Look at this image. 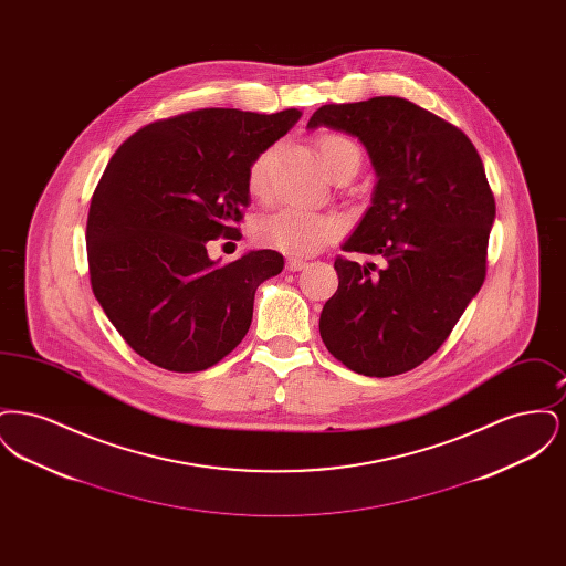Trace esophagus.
Masks as SVG:
<instances>
[{
	"label": "esophagus",
	"mask_w": 566,
	"mask_h": 566,
	"mask_svg": "<svg viewBox=\"0 0 566 566\" xmlns=\"http://www.w3.org/2000/svg\"><path fill=\"white\" fill-rule=\"evenodd\" d=\"M307 268V263L305 261H301V259H289L286 261V270L289 271H301Z\"/></svg>",
	"instance_id": "esophagus-1"
}]
</instances>
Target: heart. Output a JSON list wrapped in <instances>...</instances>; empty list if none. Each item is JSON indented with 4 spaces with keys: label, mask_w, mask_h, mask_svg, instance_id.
<instances>
[{
    "label": "heart",
    "mask_w": 566,
    "mask_h": 566,
    "mask_svg": "<svg viewBox=\"0 0 566 566\" xmlns=\"http://www.w3.org/2000/svg\"><path fill=\"white\" fill-rule=\"evenodd\" d=\"M318 157L328 171L335 163L348 157L358 159L356 144L342 134H323L316 142ZM277 146L263 148L248 165V190L254 197H263L270 190L271 165L275 161ZM344 229L342 218L326 212H307L296 208H282L263 216L256 227V240L291 256H312L333 242Z\"/></svg>",
    "instance_id": "heart-1"
}]
</instances>
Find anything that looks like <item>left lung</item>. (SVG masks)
<instances>
[{
	"mask_svg": "<svg viewBox=\"0 0 566 566\" xmlns=\"http://www.w3.org/2000/svg\"><path fill=\"white\" fill-rule=\"evenodd\" d=\"M363 142L377 174L371 208L335 259L337 293L324 303L321 337L348 369L399 376L450 337L485 277L494 195L471 139L403 97L326 104L307 127Z\"/></svg>",
	"mask_w": 566,
	"mask_h": 566,
	"instance_id": "1",
	"label": "left lung"
}]
</instances>
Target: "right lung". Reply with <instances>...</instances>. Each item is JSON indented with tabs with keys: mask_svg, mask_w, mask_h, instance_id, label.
Listing matches in <instances>:
<instances>
[{
	"mask_svg": "<svg viewBox=\"0 0 566 566\" xmlns=\"http://www.w3.org/2000/svg\"><path fill=\"white\" fill-rule=\"evenodd\" d=\"M298 116L195 109L142 127L109 159L86 220L91 286L148 363L203 371L245 337L254 293L284 259L250 250L218 265L208 242L240 235L248 165Z\"/></svg>",
	"mask_w": 566,
	"mask_h": 566,
	"instance_id": "right-lung-1",
	"label": "right lung"
}]
</instances>
